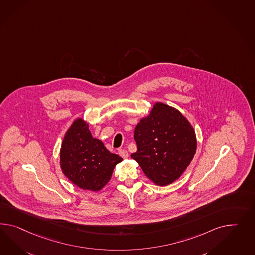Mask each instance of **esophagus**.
I'll return each mask as SVG.
<instances>
[{
  "instance_id": "esophagus-1",
  "label": "esophagus",
  "mask_w": 255,
  "mask_h": 255,
  "mask_svg": "<svg viewBox=\"0 0 255 255\" xmlns=\"http://www.w3.org/2000/svg\"><path fill=\"white\" fill-rule=\"evenodd\" d=\"M119 155L124 158H128V157H129V153H128L127 150H125V149H120L119 150Z\"/></svg>"
}]
</instances>
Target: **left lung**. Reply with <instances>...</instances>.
<instances>
[{
    "mask_svg": "<svg viewBox=\"0 0 255 255\" xmlns=\"http://www.w3.org/2000/svg\"><path fill=\"white\" fill-rule=\"evenodd\" d=\"M136 160L145 176L165 186L179 179L192 161L197 138L192 125L179 110L157 102L134 129Z\"/></svg>",
    "mask_w": 255,
    "mask_h": 255,
    "instance_id": "obj_1",
    "label": "left lung"
}]
</instances>
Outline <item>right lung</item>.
I'll use <instances>...</instances> for the list:
<instances>
[{"instance_id":"add662e5","label":"right lung","mask_w":255,"mask_h":255,"mask_svg":"<svg viewBox=\"0 0 255 255\" xmlns=\"http://www.w3.org/2000/svg\"><path fill=\"white\" fill-rule=\"evenodd\" d=\"M122 161L123 158L109 151L101 140L93 137L82 118L76 119L63 137L60 168L72 184L83 190L100 191Z\"/></svg>"}]
</instances>
